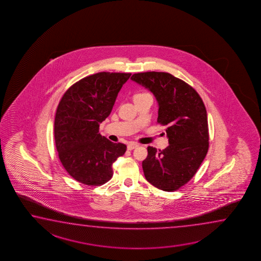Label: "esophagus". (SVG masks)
<instances>
[{"label":"esophagus","instance_id":"34e87169","mask_svg":"<svg viewBox=\"0 0 261 261\" xmlns=\"http://www.w3.org/2000/svg\"><path fill=\"white\" fill-rule=\"evenodd\" d=\"M138 143H128V146H127V148H128V150H133V149H135L136 147H138Z\"/></svg>","mask_w":261,"mask_h":261}]
</instances>
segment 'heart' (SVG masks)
I'll use <instances>...</instances> for the list:
<instances>
[{
  "mask_svg": "<svg viewBox=\"0 0 261 261\" xmlns=\"http://www.w3.org/2000/svg\"><path fill=\"white\" fill-rule=\"evenodd\" d=\"M147 94H149L147 92H139V93L134 95V98L141 97V96H144V95H147Z\"/></svg>",
  "mask_w": 261,
  "mask_h": 261,
  "instance_id": "b5f03b06",
  "label": "heart"
}]
</instances>
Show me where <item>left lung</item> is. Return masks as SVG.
I'll return each instance as SVG.
<instances>
[{"mask_svg": "<svg viewBox=\"0 0 261 261\" xmlns=\"http://www.w3.org/2000/svg\"><path fill=\"white\" fill-rule=\"evenodd\" d=\"M130 79L153 92L159 102L158 123L167 126L169 138L167 148L147 147L145 179L166 192L179 190L194 177L208 151L204 102L191 85L167 72L135 73Z\"/></svg>", "mask_w": 261, "mask_h": 261, "instance_id": "8db88e82", "label": "left lung"}]
</instances>
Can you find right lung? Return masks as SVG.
I'll return each mask as SVG.
<instances>
[{
  "label": "right lung",
  "instance_id": "1",
  "mask_svg": "<svg viewBox=\"0 0 261 261\" xmlns=\"http://www.w3.org/2000/svg\"><path fill=\"white\" fill-rule=\"evenodd\" d=\"M130 73L99 72L83 77L64 93L55 118V141L64 169L73 179L100 186L113 177L112 164L127 146L99 133Z\"/></svg>",
  "mask_w": 261,
  "mask_h": 261
}]
</instances>
